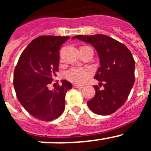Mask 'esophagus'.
<instances>
[{
	"mask_svg": "<svg viewBox=\"0 0 151 151\" xmlns=\"http://www.w3.org/2000/svg\"><path fill=\"white\" fill-rule=\"evenodd\" d=\"M73 87L74 88H83L82 85H73Z\"/></svg>",
	"mask_w": 151,
	"mask_h": 151,
	"instance_id": "esophagus-1",
	"label": "esophagus"
}]
</instances>
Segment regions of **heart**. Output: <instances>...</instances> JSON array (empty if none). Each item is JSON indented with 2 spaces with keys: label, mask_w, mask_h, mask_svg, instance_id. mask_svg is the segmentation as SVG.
<instances>
[{
  "label": "heart",
  "mask_w": 151,
  "mask_h": 151,
  "mask_svg": "<svg viewBox=\"0 0 151 151\" xmlns=\"http://www.w3.org/2000/svg\"><path fill=\"white\" fill-rule=\"evenodd\" d=\"M93 74V70L87 67H72L65 73V77L69 82L82 85Z\"/></svg>",
  "instance_id": "1"
}]
</instances>
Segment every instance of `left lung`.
<instances>
[{
	"label": "left lung",
	"mask_w": 151,
	"mask_h": 151,
	"mask_svg": "<svg viewBox=\"0 0 151 151\" xmlns=\"http://www.w3.org/2000/svg\"><path fill=\"white\" fill-rule=\"evenodd\" d=\"M78 39L88 43L97 50L100 67L94 78L99 81L95 96L88 101V106L98 115H110L126 101L134 83V58L127 47L105 35H76Z\"/></svg>",
	"instance_id": "obj_1"
}]
</instances>
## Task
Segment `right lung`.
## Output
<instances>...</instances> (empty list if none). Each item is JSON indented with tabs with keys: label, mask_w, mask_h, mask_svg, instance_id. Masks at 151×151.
I'll return each mask as SVG.
<instances>
[{
	"label": "right lung",
	"mask_w": 151,
	"mask_h": 151,
	"mask_svg": "<svg viewBox=\"0 0 151 151\" xmlns=\"http://www.w3.org/2000/svg\"><path fill=\"white\" fill-rule=\"evenodd\" d=\"M68 36L44 35L35 38L19 57L13 74V85L19 101L35 118L51 121L65 108V96L72 84L61 80L62 85L48 88L58 72L60 50Z\"/></svg>",
	"instance_id": "add662e5"
}]
</instances>
